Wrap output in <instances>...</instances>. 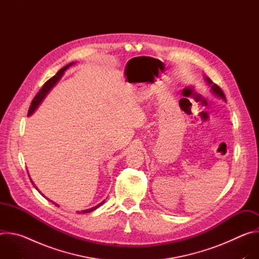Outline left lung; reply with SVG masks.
<instances>
[{
    "label": "left lung",
    "instance_id": "left-lung-1",
    "mask_svg": "<svg viewBox=\"0 0 259 259\" xmlns=\"http://www.w3.org/2000/svg\"><path fill=\"white\" fill-rule=\"evenodd\" d=\"M204 79H205V81L208 83V85L211 87V91H212V93H213L214 95H216V96H218V97H220V98H223L224 100H226V96H225V93L223 92V90H221L216 84H214L208 77H205Z\"/></svg>",
    "mask_w": 259,
    "mask_h": 259
}]
</instances>
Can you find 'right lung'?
<instances>
[{
    "label": "right lung",
    "mask_w": 259,
    "mask_h": 259,
    "mask_svg": "<svg viewBox=\"0 0 259 259\" xmlns=\"http://www.w3.org/2000/svg\"><path fill=\"white\" fill-rule=\"evenodd\" d=\"M73 63L75 62H70V63H68L67 65H65L64 67H62L61 69H59L58 71H57V73L55 76H53L51 79H49L44 85H43V87L41 88V90L38 92V94H36L35 96H34V98L32 99V101H31V103H30V106H29V109H28V113H27V116H30V115H32L33 113H34V110L38 108V106L41 104V102L44 100V98L46 97V95L50 92V90L57 84V82L60 80V78L63 76V73H64V71L69 67V66H71ZM30 181H31V178H30ZM32 182V181H31ZM32 184H33V182H32ZM34 186V184H33ZM34 188H35V186H34ZM36 189V188H35ZM38 190V189H36ZM39 191V190H38ZM42 196H43V194L42 193H40ZM45 197V196H44ZM105 201H102L100 204H98V205H96L95 207H92V208H90V209H87V210H83L82 212H78V213H89V212H92V211H94L95 209H97L99 206H101L103 203H104ZM54 203V202H53ZM55 204V203H54ZM57 207H59L57 204H55Z\"/></svg>",
    "instance_id": "1"
}]
</instances>
